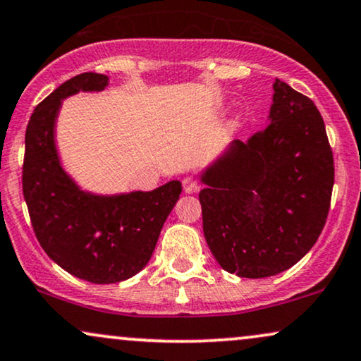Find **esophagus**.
<instances>
[{"mask_svg": "<svg viewBox=\"0 0 361 361\" xmlns=\"http://www.w3.org/2000/svg\"><path fill=\"white\" fill-rule=\"evenodd\" d=\"M183 190L186 191V193H196V191L200 190V185H198V181L195 180V178H191V176H186L185 180H183Z\"/></svg>", "mask_w": 361, "mask_h": 361, "instance_id": "1", "label": "esophagus"}]
</instances>
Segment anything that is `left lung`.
Wrapping results in <instances>:
<instances>
[{
    "instance_id": "obj_1",
    "label": "left lung",
    "mask_w": 361,
    "mask_h": 361,
    "mask_svg": "<svg viewBox=\"0 0 361 361\" xmlns=\"http://www.w3.org/2000/svg\"><path fill=\"white\" fill-rule=\"evenodd\" d=\"M270 123L235 141L203 173V233L228 273L267 278L298 263L326 223L335 183L325 123L305 94L275 80Z\"/></svg>"
}]
</instances>
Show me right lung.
Segmentation results:
<instances>
[{
    "label": "right lung",
    "mask_w": 361,
    "mask_h": 361,
    "mask_svg": "<svg viewBox=\"0 0 361 361\" xmlns=\"http://www.w3.org/2000/svg\"><path fill=\"white\" fill-rule=\"evenodd\" d=\"M106 85L108 76L99 73H81L59 85L30 118L23 159V195L41 248L63 270L99 285L143 270L181 193V183L173 180L153 191L94 196L63 171L53 135L61 99Z\"/></svg>",
    "instance_id": "add662e5"
}]
</instances>
